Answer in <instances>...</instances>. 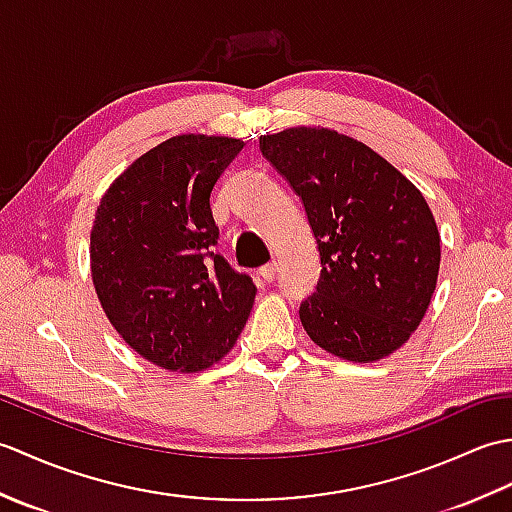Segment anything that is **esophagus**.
Listing matches in <instances>:
<instances>
[{"instance_id": "1", "label": "esophagus", "mask_w": 512, "mask_h": 512, "mask_svg": "<svg viewBox=\"0 0 512 512\" xmlns=\"http://www.w3.org/2000/svg\"><path fill=\"white\" fill-rule=\"evenodd\" d=\"M259 275H262L264 281H273L277 277V262H270V264L259 268Z\"/></svg>"}]
</instances>
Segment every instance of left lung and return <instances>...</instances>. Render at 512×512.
<instances>
[{"label": "left lung", "mask_w": 512, "mask_h": 512, "mask_svg": "<svg viewBox=\"0 0 512 512\" xmlns=\"http://www.w3.org/2000/svg\"><path fill=\"white\" fill-rule=\"evenodd\" d=\"M259 149L295 191L317 239L321 277L301 301L310 339L372 363L405 343L436 290L440 233L427 200L374 149L325 127H290Z\"/></svg>", "instance_id": "1"}]
</instances>
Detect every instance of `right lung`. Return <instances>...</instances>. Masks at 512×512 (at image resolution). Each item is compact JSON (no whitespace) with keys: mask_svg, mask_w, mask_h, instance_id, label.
I'll return each instance as SVG.
<instances>
[{"mask_svg":"<svg viewBox=\"0 0 512 512\" xmlns=\"http://www.w3.org/2000/svg\"><path fill=\"white\" fill-rule=\"evenodd\" d=\"M244 143L173 136L132 162L96 209V295L123 341L171 372H202L235 345L255 284L215 253L211 191Z\"/></svg>","mask_w":512,"mask_h":512,"instance_id":"1","label":"right lung"}]
</instances>
